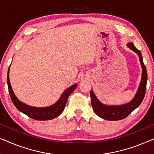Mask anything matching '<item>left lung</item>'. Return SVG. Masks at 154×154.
<instances>
[{
  "instance_id": "left-lung-1",
  "label": "left lung",
  "mask_w": 154,
  "mask_h": 154,
  "mask_svg": "<svg viewBox=\"0 0 154 154\" xmlns=\"http://www.w3.org/2000/svg\"><path fill=\"white\" fill-rule=\"evenodd\" d=\"M127 46L130 50H132V51L137 54L139 58H140L141 66L142 69V79H141L137 91L133 99L130 102L124 104L106 105L103 104L98 100L92 90H90L92 109L97 115L103 119L107 120V121H119V120L125 119L131 113L132 111H134V109L140 106L145 95L146 88L147 72L146 66L143 62L142 55L141 54V52L137 49L132 43H128Z\"/></svg>"
}]
</instances>
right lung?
I'll list each match as a JSON object with an SVG mask.
<instances>
[{
	"label": "right lung",
	"instance_id": "add662e5",
	"mask_svg": "<svg viewBox=\"0 0 154 154\" xmlns=\"http://www.w3.org/2000/svg\"><path fill=\"white\" fill-rule=\"evenodd\" d=\"M10 67V66H9L8 71L7 83L12 102H13L14 105L19 111L28 116L31 119L38 120V121H48V120L53 119L54 118L57 117L58 116H60L64 111L69 95L72 93V92L76 88L78 85L77 84H73L71 87L67 88L63 92L57 102L54 103V104L51 105V106L46 107H35L29 106V105L24 104V103L19 100L17 97L15 96V94H14L13 90H12L9 79Z\"/></svg>",
	"mask_w": 154,
	"mask_h": 154
}]
</instances>
